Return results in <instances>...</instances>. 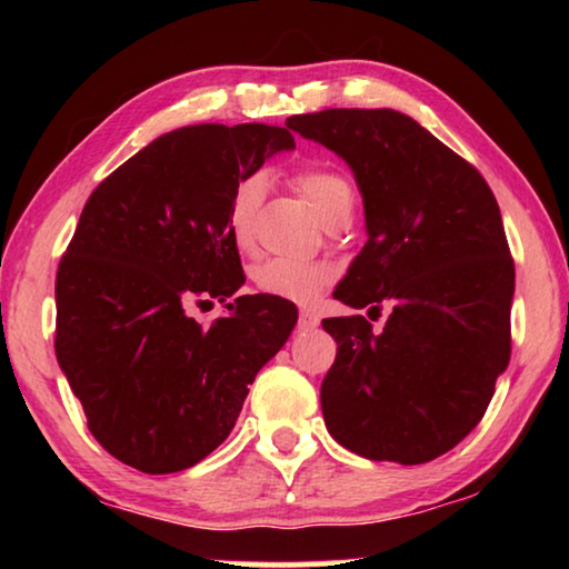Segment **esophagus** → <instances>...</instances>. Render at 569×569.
I'll list each match as a JSON object with an SVG mask.
<instances>
[{
  "label": "esophagus",
  "mask_w": 569,
  "mask_h": 569,
  "mask_svg": "<svg viewBox=\"0 0 569 569\" xmlns=\"http://www.w3.org/2000/svg\"><path fill=\"white\" fill-rule=\"evenodd\" d=\"M316 326H319V316L313 311L298 313V329H316Z\"/></svg>",
  "instance_id": "esophagus-1"
}]
</instances>
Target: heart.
<instances>
[{
	"instance_id": "obj_1",
	"label": "heart",
	"mask_w": 569,
	"mask_h": 569,
	"mask_svg": "<svg viewBox=\"0 0 569 569\" xmlns=\"http://www.w3.org/2000/svg\"><path fill=\"white\" fill-rule=\"evenodd\" d=\"M296 186L301 188L308 203L326 226L339 218H351L353 213V188L341 172L329 168H308L296 176ZM266 192V182L258 176H248L233 188L228 206L230 238L238 250L253 246V220ZM333 278V268L321 261H291V258H268L253 266L250 281L256 291L281 298L291 303H311L321 288Z\"/></svg>"
}]
</instances>
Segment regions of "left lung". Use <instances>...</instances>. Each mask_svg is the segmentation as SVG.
I'll list each match as a JSON object with an SVG mask.
<instances>
[{"label": "left lung", "instance_id": "1", "mask_svg": "<svg viewBox=\"0 0 569 569\" xmlns=\"http://www.w3.org/2000/svg\"><path fill=\"white\" fill-rule=\"evenodd\" d=\"M286 124L349 162L369 240L333 298L381 311L323 319L339 343L321 383L329 435L373 461L423 465L485 417L512 351L515 261L481 172L397 110L336 108Z\"/></svg>", "mask_w": 569, "mask_h": 569}]
</instances>
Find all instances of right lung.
Segmentation results:
<instances>
[{
    "mask_svg": "<svg viewBox=\"0 0 569 569\" xmlns=\"http://www.w3.org/2000/svg\"><path fill=\"white\" fill-rule=\"evenodd\" d=\"M293 134L278 124H188L110 172L57 268L54 353L92 437L122 465L170 475L223 445L298 311L238 296L213 326L192 303L246 283L230 238L233 188Z\"/></svg>",
    "mask_w": 569,
    "mask_h": 569,
    "instance_id": "1",
    "label": "right lung"
}]
</instances>
